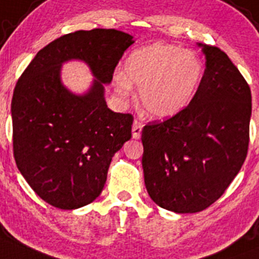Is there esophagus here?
I'll return each instance as SVG.
<instances>
[{"mask_svg": "<svg viewBox=\"0 0 259 259\" xmlns=\"http://www.w3.org/2000/svg\"><path fill=\"white\" fill-rule=\"evenodd\" d=\"M142 127H143V124L142 122H139L138 120H135L134 122H133V138L134 139H139L142 135Z\"/></svg>", "mask_w": 259, "mask_h": 259, "instance_id": "esophagus-1", "label": "esophagus"}]
</instances>
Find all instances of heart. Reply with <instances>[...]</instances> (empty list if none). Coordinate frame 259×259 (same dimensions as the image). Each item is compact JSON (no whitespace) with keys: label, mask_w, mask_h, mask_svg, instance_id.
<instances>
[{"label":"heart","mask_w":259,"mask_h":259,"mask_svg":"<svg viewBox=\"0 0 259 259\" xmlns=\"http://www.w3.org/2000/svg\"><path fill=\"white\" fill-rule=\"evenodd\" d=\"M204 65L197 53L176 45L156 42L133 51L124 74H116L115 91L122 98L139 87V97L149 116L166 120L179 115L194 100Z\"/></svg>","instance_id":"b5f03b06"}]
</instances>
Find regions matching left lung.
Masks as SVG:
<instances>
[{
  "instance_id": "obj_1",
  "label": "left lung",
  "mask_w": 259,
  "mask_h": 259,
  "mask_svg": "<svg viewBox=\"0 0 259 259\" xmlns=\"http://www.w3.org/2000/svg\"><path fill=\"white\" fill-rule=\"evenodd\" d=\"M206 70L183 112L142 132L147 192L176 213H195L216 202L245 161L252 96L228 55L198 43Z\"/></svg>"
}]
</instances>
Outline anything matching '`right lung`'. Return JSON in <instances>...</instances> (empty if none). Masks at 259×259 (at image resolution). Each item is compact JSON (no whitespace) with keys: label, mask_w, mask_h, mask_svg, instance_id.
Returning a JSON list of instances; mask_svg holds the SVG:
<instances>
[{"label":"right lung","mask_w":259,"mask_h":259,"mask_svg":"<svg viewBox=\"0 0 259 259\" xmlns=\"http://www.w3.org/2000/svg\"><path fill=\"white\" fill-rule=\"evenodd\" d=\"M134 43L116 29L78 30L39 51L18 80L11 102L14 156L30 188L51 206L76 209L105 187L113 154L132 138L133 116L107 107L105 87ZM89 65L95 79L81 95L61 80L65 62Z\"/></svg>","instance_id":"add662e5"}]
</instances>
